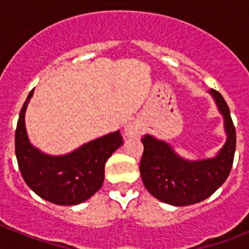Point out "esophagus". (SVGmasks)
Listing matches in <instances>:
<instances>
[{
    "label": "esophagus",
    "instance_id": "esophagus-1",
    "mask_svg": "<svg viewBox=\"0 0 249 249\" xmlns=\"http://www.w3.org/2000/svg\"><path fill=\"white\" fill-rule=\"evenodd\" d=\"M142 132H143V126L138 121L128 123L124 128V135L127 137H137V136L142 135Z\"/></svg>",
    "mask_w": 249,
    "mask_h": 249
}]
</instances>
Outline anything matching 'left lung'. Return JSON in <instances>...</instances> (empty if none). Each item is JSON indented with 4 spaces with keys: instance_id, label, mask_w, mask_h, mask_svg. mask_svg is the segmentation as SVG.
<instances>
[{
    "instance_id": "8db88e82",
    "label": "left lung",
    "mask_w": 249,
    "mask_h": 249,
    "mask_svg": "<svg viewBox=\"0 0 249 249\" xmlns=\"http://www.w3.org/2000/svg\"><path fill=\"white\" fill-rule=\"evenodd\" d=\"M224 116L227 142L213 160L187 162L178 157L167 143L144 136L140 172L144 187L164 203L188 206L208 198L227 179L236 151V127L223 96L211 89Z\"/></svg>"
}]
</instances>
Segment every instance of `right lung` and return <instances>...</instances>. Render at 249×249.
<instances>
[{
	"label": "right lung",
	"mask_w": 249,
	"mask_h": 249,
	"mask_svg": "<svg viewBox=\"0 0 249 249\" xmlns=\"http://www.w3.org/2000/svg\"><path fill=\"white\" fill-rule=\"evenodd\" d=\"M22 106L15 133V151L21 175L36 195L54 204L72 206L87 201L102 187L106 160L123 143L120 131L106 135L80 147L70 155L50 157L28 142Z\"/></svg>",
	"instance_id": "add662e5"
}]
</instances>
